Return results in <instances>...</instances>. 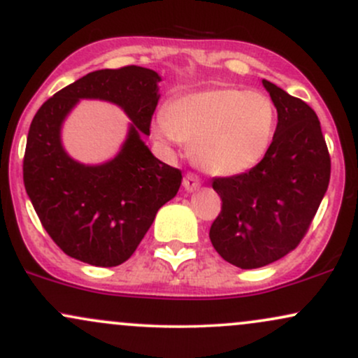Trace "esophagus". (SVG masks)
Returning <instances> with one entry per match:
<instances>
[{"instance_id": "34e87169", "label": "esophagus", "mask_w": 358, "mask_h": 358, "mask_svg": "<svg viewBox=\"0 0 358 358\" xmlns=\"http://www.w3.org/2000/svg\"><path fill=\"white\" fill-rule=\"evenodd\" d=\"M183 188L187 192H195L200 188V178L193 173H187L183 178Z\"/></svg>"}]
</instances>
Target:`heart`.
Here are the masks:
<instances>
[{
  "label": "heart",
  "instance_id": "obj_1",
  "mask_svg": "<svg viewBox=\"0 0 358 358\" xmlns=\"http://www.w3.org/2000/svg\"><path fill=\"white\" fill-rule=\"evenodd\" d=\"M273 101L256 90L234 87L183 94L155 119V133L168 143L192 145V158L217 176L245 173L257 166L276 131Z\"/></svg>",
  "mask_w": 358,
  "mask_h": 358
}]
</instances>
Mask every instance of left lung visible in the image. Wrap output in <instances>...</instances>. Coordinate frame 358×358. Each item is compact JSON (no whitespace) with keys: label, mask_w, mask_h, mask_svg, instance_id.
<instances>
[{"label":"left lung","mask_w":358,"mask_h":358,"mask_svg":"<svg viewBox=\"0 0 358 358\" xmlns=\"http://www.w3.org/2000/svg\"><path fill=\"white\" fill-rule=\"evenodd\" d=\"M262 85L278 110L269 153L248 173L212 182L222 210L208 236L241 269L262 268L296 249L330 182V155L315 110L273 82Z\"/></svg>","instance_id":"obj_1"}]
</instances>
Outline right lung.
<instances>
[{
    "mask_svg": "<svg viewBox=\"0 0 358 358\" xmlns=\"http://www.w3.org/2000/svg\"><path fill=\"white\" fill-rule=\"evenodd\" d=\"M162 77L138 65L90 72L36 110L23 159L24 190L36 215L67 256L99 268L127 261L156 212L178 192L182 171L159 162L150 134ZM80 99L119 105L130 117L122 150L101 166H84L61 145V124Z\"/></svg>",
    "mask_w": 358,
    "mask_h": 358,
    "instance_id": "add662e5",
    "label": "right lung"
}]
</instances>
